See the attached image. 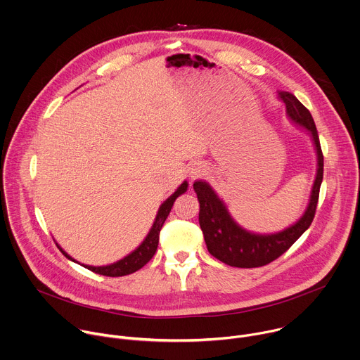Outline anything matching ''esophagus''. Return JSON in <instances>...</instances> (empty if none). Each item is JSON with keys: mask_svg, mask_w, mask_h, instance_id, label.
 Instances as JSON below:
<instances>
[{"mask_svg": "<svg viewBox=\"0 0 360 360\" xmlns=\"http://www.w3.org/2000/svg\"><path fill=\"white\" fill-rule=\"evenodd\" d=\"M189 178L191 181H195V179H199L202 178L203 175H206L207 172V167L203 164V162H193L191 167H189Z\"/></svg>", "mask_w": 360, "mask_h": 360, "instance_id": "obj_1", "label": "esophagus"}]
</instances>
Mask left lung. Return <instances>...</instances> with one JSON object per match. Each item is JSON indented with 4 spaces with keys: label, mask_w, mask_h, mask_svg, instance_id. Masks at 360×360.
I'll return each mask as SVG.
<instances>
[{
    "label": "left lung",
    "mask_w": 360,
    "mask_h": 360,
    "mask_svg": "<svg viewBox=\"0 0 360 360\" xmlns=\"http://www.w3.org/2000/svg\"><path fill=\"white\" fill-rule=\"evenodd\" d=\"M278 97L285 103L287 115L291 122L304 127L311 134L316 151V175L304 214L294 224L281 231L271 234L253 233L234 221L224 202L207 182L196 181L193 184L200 206L199 224L207 250L213 257L231 267L253 269L274 262L298 240L301 234L311 226L315 216L319 188L323 178V155L318 131L309 110L292 93L278 91Z\"/></svg>",
    "instance_id": "obj_1"
}]
</instances>
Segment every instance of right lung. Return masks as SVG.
I'll use <instances>...</instances> for the list:
<instances>
[{
    "mask_svg": "<svg viewBox=\"0 0 360 360\" xmlns=\"http://www.w3.org/2000/svg\"><path fill=\"white\" fill-rule=\"evenodd\" d=\"M188 189V182L184 181L179 188L160 206L158 209V213H157V217L154 220V224L150 230V233L147 234V237L144 238V242L129 256H126L124 259L118 260L112 264H108V266H100V267H93V266H84L87 270L96 273V274H101V276H107V277H122V276H127V274H133L136 273L137 270H140L141 267H144L151 259L153 256L155 255L157 252V248H158V240H160V231L162 229V224L164 221L167 220L171 209H172V205L175 202V199L185 193ZM56 246L59 248V250L63 253L65 257H68L69 260L75 262L58 243Z\"/></svg>",
    "mask_w": 360,
    "mask_h": 360,
    "instance_id": "add662e5",
    "label": "right lung"
}]
</instances>
